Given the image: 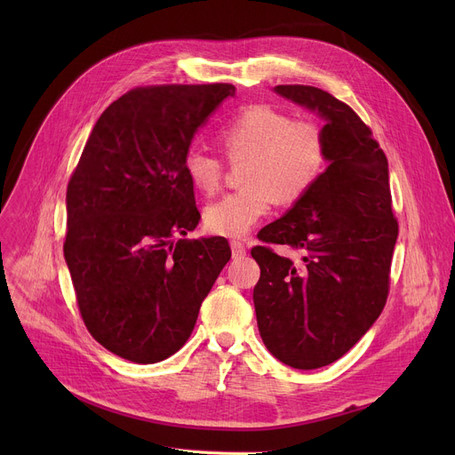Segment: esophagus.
<instances>
[{
    "instance_id": "esophagus-1",
    "label": "esophagus",
    "mask_w": 455,
    "mask_h": 455,
    "mask_svg": "<svg viewBox=\"0 0 455 455\" xmlns=\"http://www.w3.org/2000/svg\"><path fill=\"white\" fill-rule=\"evenodd\" d=\"M230 247H232V258H243L247 254V249H245V245L242 242H235L234 240L230 243Z\"/></svg>"
}]
</instances>
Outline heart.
<instances>
[{
  "label": "heart",
  "mask_w": 455,
  "mask_h": 455,
  "mask_svg": "<svg viewBox=\"0 0 455 455\" xmlns=\"http://www.w3.org/2000/svg\"><path fill=\"white\" fill-rule=\"evenodd\" d=\"M218 141L228 162H245V188L206 208L204 225L215 235L242 237L264 218L275 199L283 204L300 201L326 165L323 127L269 105L242 108L220 129ZM184 172L203 194H215L223 182L225 164L201 148H189Z\"/></svg>",
  "instance_id": "obj_1"
}]
</instances>
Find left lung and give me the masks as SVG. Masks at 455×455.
Wrapping results in <instances>:
<instances>
[{
	"instance_id": "obj_1",
	"label": "left lung",
	"mask_w": 455,
	"mask_h": 455,
	"mask_svg": "<svg viewBox=\"0 0 455 455\" xmlns=\"http://www.w3.org/2000/svg\"><path fill=\"white\" fill-rule=\"evenodd\" d=\"M324 119L330 165L295 206L259 232L254 307L269 352L312 371L345 355L374 324L389 295L398 237L386 153L347 103L306 84L275 88ZM269 244L301 252L293 262Z\"/></svg>"
}]
</instances>
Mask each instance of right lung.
Masks as SVG:
<instances>
[{
    "instance_id": "1",
    "label": "right lung",
    "mask_w": 455,
    "mask_h": 455,
    "mask_svg": "<svg viewBox=\"0 0 455 455\" xmlns=\"http://www.w3.org/2000/svg\"><path fill=\"white\" fill-rule=\"evenodd\" d=\"M227 83L138 86L95 124L66 191L64 258L92 338L134 363L175 354L230 259L199 225L184 172L191 138L234 95Z\"/></svg>"
}]
</instances>
